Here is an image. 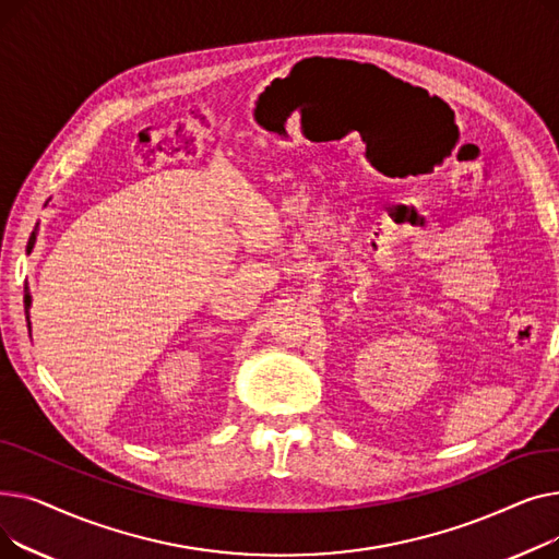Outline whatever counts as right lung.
<instances>
[{"label": "right lung", "instance_id": "1", "mask_svg": "<svg viewBox=\"0 0 559 559\" xmlns=\"http://www.w3.org/2000/svg\"><path fill=\"white\" fill-rule=\"evenodd\" d=\"M36 242V233H32V240H28V249L34 247ZM24 308H26V321H28V308H32V295H28V289H24Z\"/></svg>", "mask_w": 559, "mask_h": 559}]
</instances>
